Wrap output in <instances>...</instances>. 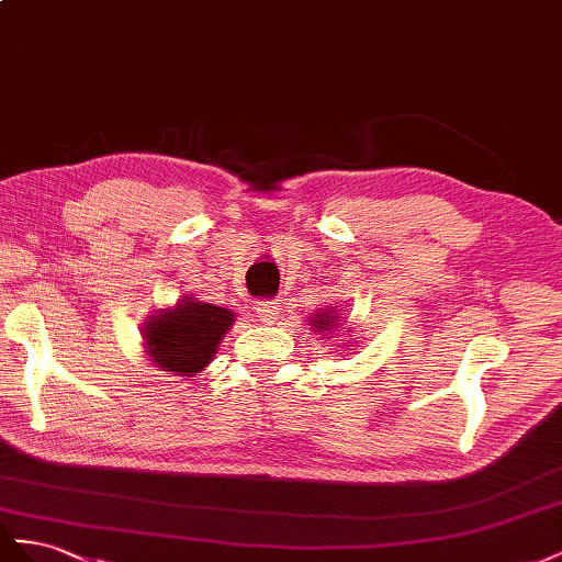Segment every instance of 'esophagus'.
<instances>
[{"label":"esophagus","instance_id":"obj_1","mask_svg":"<svg viewBox=\"0 0 562 562\" xmlns=\"http://www.w3.org/2000/svg\"><path fill=\"white\" fill-rule=\"evenodd\" d=\"M256 313H259V319L263 325H272L280 315V303L278 301H261Z\"/></svg>","mask_w":562,"mask_h":562}]
</instances>
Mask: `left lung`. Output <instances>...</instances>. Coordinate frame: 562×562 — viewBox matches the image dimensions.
<instances>
[{"label": "left lung", "mask_w": 562, "mask_h": 562, "mask_svg": "<svg viewBox=\"0 0 562 562\" xmlns=\"http://www.w3.org/2000/svg\"><path fill=\"white\" fill-rule=\"evenodd\" d=\"M336 313H331V311H325V313H317L313 319H311V325H313V329H317V331H323V334H329L334 327H336Z\"/></svg>", "instance_id": "1"}]
</instances>
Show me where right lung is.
<instances>
[{"label": "right lung", "mask_w": 562, "mask_h": 562, "mask_svg": "<svg viewBox=\"0 0 562 562\" xmlns=\"http://www.w3.org/2000/svg\"><path fill=\"white\" fill-rule=\"evenodd\" d=\"M233 323V311L183 296L173 308L150 315L143 325V344L162 372L195 376L212 362Z\"/></svg>", "instance_id": "add662e5"}]
</instances>
